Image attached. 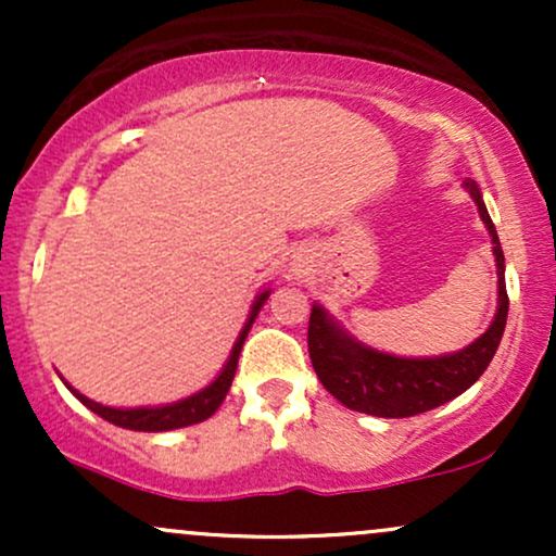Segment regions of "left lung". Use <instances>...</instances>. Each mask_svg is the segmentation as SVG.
<instances>
[{"mask_svg": "<svg viewBox=\"0 0 556 556\" xmlns=\"http://www.w3.org/2000/svg\"><path fill=\"white\" fill-rule=\"evenodd\" d=\"M463 185L476 201L481 222L491 235V251L496 261L494 321L478 340L457 353L433 355V358H402V355L381 353L371 344L361 342L321 303H314L308 321L311 363L331 397L340 400L350 410L376 418H410L433 410L473 387L494 358L509 308L507 285H504V253L478 185L473 180H465Z\"/></svg>", "mask_w": 556, "mask_h": 556, "instance_id": "left-lung-1", "label": "left lung"}]
</instances>
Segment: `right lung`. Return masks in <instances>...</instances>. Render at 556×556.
<instances>
[{
    "label": "right lung",
    "mask_w": 556,
    "mask_h": 556,
    "mask_svg": "<svg viewBox=\"0 0 556 556\" xmlns=\"http://www.w3.org/2000/svg\"><path fill=\"white\" fill-rule=\"evenodd\" d=\"M269 295H271V290L258 292L256 300H253V305H251V314H248L245 324H242L238 340H235V344H232V353H229L227 363L222 366L219 376H216V379L208 387L198 389L195 394H190V397H182L177 402H167V405H154V407H151V405L149 407H110V405H101V402L88 400L86 394L78 392V389L70 387L65 379H62V381H65V387L83 402V405L88 407V410H93L96 416H101L104 420H110V424L119 426V429L172 431V429H185V426L201 424V420L212 418L214 413L219 410L222 402H225L229 387H232L235 371H238V358H240L242 344H245L248 331H251L253 321H256V316H258V311L264 308L266 298H269Z\"/></svg>",
    "instance_id": "1"
}]
</instances>
